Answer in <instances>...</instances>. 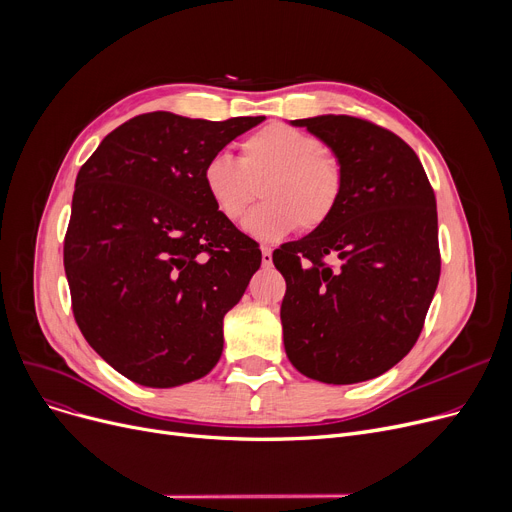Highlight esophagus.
<instances>
[{
	"label": "esophagus",
	"instance_id": "1",
	"mask_svg": "<svg viewBox=\"0 0 512 512\" xmlns=\"http://www.w3.org/2000/svg\"><path fill=\"white\" fill-rule=\"evenodd\" d=\"M261 263H263V267L272 265V249L270 247H261Z\"/></svg>",
	"mask_w": 512,
	"mask_h": 512
}]
</instances>
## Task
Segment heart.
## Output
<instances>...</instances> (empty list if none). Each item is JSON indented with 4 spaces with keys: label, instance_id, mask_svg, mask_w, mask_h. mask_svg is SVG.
<instances>
[{
    "label": "heart",
    "instance_id": "1",
    "mask_svg": "<svg viewBox=\"0 0 512 512\" xmlns=\"http://www.w3.org/2000/svg\"><path fill=\"white\" fill-rule=\"evenodd\" d=\"M203 188L226 220H240L261 184V201L242 222L257 240H278L299 226L324 224L342 197L340 159L313 134L282 122L267 124L240 143V159L215 153L201 172Z\"/></svg>",
    "mask_w": 512,
    "mask_h": 512
}]
</instances>
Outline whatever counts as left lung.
<instances>
[{"label": "left lung", "instance_id": "8db88e82", "mask_svg": "<svg viewBox=\"0 0 512 512\" xmlns=\"http://www.w3.org/2000/svg\"><path fill=\"white\" fill-rule=\"evenodd\" d=\"M290 124L332 149L344 182L324 224L274 251L286 355L324 384L378 378L417 342L440 280L432 184L415 151L382 126L334 114Z\"/></svg>", "mask_w": 512, "mask_h": 512}]
</instances>
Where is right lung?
Returning <instances> with one entry per match:
<instances>
[{"mask_svg":"<svg viewBox=\"0 0 512 512\" xmlns=\"http://www.w3.org/2000/svg\"><path fill=\"white\" fill-rule=\"evenodd\" d=\"M263 120L143 114L107 134L76 176L64 238L74 319L134 384L182 386L222 357L224 315L261 251L213 207L201 172Z\"/></svg>","mask_w":512,"mask_h":512,"instance_id":"obj_1","label":"right lung"}]
</instances>
